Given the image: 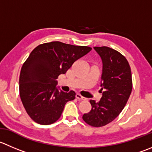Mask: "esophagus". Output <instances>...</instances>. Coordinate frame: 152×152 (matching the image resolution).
<instances>
[{
	"label": "esophagus",
	"mask_w": 152,
	"mask_h": 152,
	"mask_svg": "<svg viewBox=\"0 0 152 152\" xmlns=\"http://www.w3.org/2000/svg\"><path fill=\"white\" fill-rule=\"evenodd\" d=\"M76 99H78L79 100H85L86 99L85 97H83L82 95H81V94H76Z\"/></svg>",
	"instance_id": "1"
}]
</instances>
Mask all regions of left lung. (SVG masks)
Masks as SVG:
<instances>
[{"instance_id":"1","label":"left lung","mask_w":152,"mask_h":152,"mask_svg":"<svg viewBox=\"0 0 152 152\" xmlns=\"http://www.w3.org/2000/svg\"><path fill=\"white\" fill-rule=\"evenodd\" d=\"M94 48L102 61V96L98 102L90 100L92 108L82 119L93 127H102L117 118L126 106L132 91V71L126 57L118 51L107 47Z\"/></svg>"}]
</instances>
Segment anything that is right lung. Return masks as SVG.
Instances as JSON below:
<instances>
[{
    "mask_svg": "<svg viewBox=\"0 0 152 152\" xmlns=\"http://www.w3.org/2000/svg\"><path fill=\"white\" fill-rule=\"evenodd\" d=\"M91 49L52 42L39 45L31 52L20 70L19 91L23 107L33 121L50 125L60 118L65 104L74 99L76 93L59 91L56 79Z\"/></svg>",
    "mask_w": 152,
    "mask_h": 152,
    "instance_id": "1",
    "label": "right lung"
}]
</instances>
